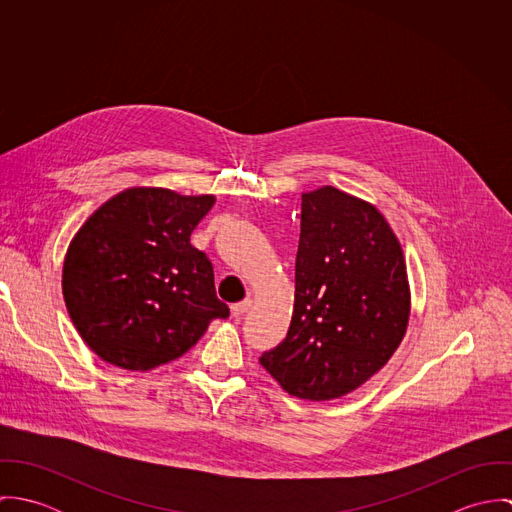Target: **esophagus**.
Returning a JSON list of instances; mask_svg holds the SVG:
<instances>
[{
    "label": "esophagus",
    "mask_w": 512,
    "mask_h": 512,
    "mask_svg": "<svg viewBox=\"0 0 512 512\" xmlns=\"http://www.w3.org/2000/svg\"><path fill=\"white\" fill-rule=\"evenodd\" d=\"M250 307H252V299H250V297H246L244 301L234 303V305L230 307V311H232V315H234V317H242V315H246V313L250 311Z\"/></svg>",
    "instance_id": "1"
}]
</instances>
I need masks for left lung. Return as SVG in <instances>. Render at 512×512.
<instances>
[{
	"label": "left lung",
	"instance_id": "8db88e82",
	"mask_svg": "<svg viewBox=\"0 0 512 512\" xmlns=\"http://www.w3.org/2000/svg\"><path fill=\"white\" fill-rule=\"evenodd\" d=\"M410 309L404 252L384 215L331 185L305 191L292 323L260 365L295 398H341L390 361Z\"/></svg>",
	"mask_w": 512,
	"mask_h": 512
}]
</instances>
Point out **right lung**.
I'll return each instance as SVG.
<instances>
[{
    "mask_svg": "<svg viewBox=\"0 0 512 512\" xmlns=\"http://www.w3.org/2000/svg\"><path fill=\"white\" fill-rule=\"evenodd\" d=\"M215 195L130 187L98 207L67 248L63 297L82 341L104 363L147 372L185 355L226 319L213 264L191 232Z\"/></svg>",
    "mask_w": 512,
    "mask_h": 512,
    "instance_id": "right-lung-1",
    "label": "right lung"
}]
</instances>
